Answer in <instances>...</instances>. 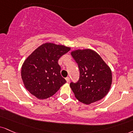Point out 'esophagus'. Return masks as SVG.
Masks as SVG:
<instances>
[{"mask_svg":"<svg viewBox=\"0 0 133 133\" xmlns=\"http://www.w3.org/2000/svg\"><path fill=\"white\" fill-rule=\"evenodd\" d=\"M65 80H66L67 82H69V81H70V78L69 77H68L65 78Z\"/></svg>","mask_w":133,"mask_h":133,"instance_id":"1","label":"esophagus"}]
</instances>
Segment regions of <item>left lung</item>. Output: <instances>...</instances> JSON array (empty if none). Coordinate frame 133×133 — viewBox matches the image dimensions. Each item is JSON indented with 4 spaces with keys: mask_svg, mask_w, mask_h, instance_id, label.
Listing matches in <instances>:
<instances>
[{
    "mask_svg": "<svg viewBox=\"0 0 133 133\" xmlns=\"http://www.w3.org/2000/svg\"><path fill=\"white\" fill-rule=\"evenodd\" d=\"M71 55L80 71L79 81L70 84L76 98L89 105L105 97L112 83L110 67L92 49H77L72 51Z\"/></svg>",
    "mask_w": 133,
    "mask_h": 133,
    "instance_id": "obj_1",
    "label": "left lung"
}]
</instances>
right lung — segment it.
<instances>
[{"mask_svg": "<svg viewBox=\"0 0 133 133\" xmlns=\"http://www.w3.org/2000/svg\"><path fill=\"white\" fill-rule=\"evenodd\" d=\"M69 47L46 43L36 48L23 62L21 76L26 90L38 99L55 94L66 82L61 75L58 60Z\"/></svg>", "mask_w": 133, "mask_h": 133, "instance_id": "1", "label": "right lung"}]
</instances>
